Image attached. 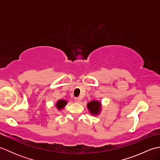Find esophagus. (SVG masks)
Here are the masks:
<instances>
[{"mask_svg": "<svg viewBox=\"0 0 160 160\" xmlns=\"http://www.w3.org/2000/svg\"><path fill=\"white\" fill-rule=\"evenodd\" d=\"M75 101L76 102H80V98H75Z\"/></svg>", "mask_w": 160, "mask_h": 160, "instance_id": "esophagus-1", "label": "esophagus"}]
</instances>
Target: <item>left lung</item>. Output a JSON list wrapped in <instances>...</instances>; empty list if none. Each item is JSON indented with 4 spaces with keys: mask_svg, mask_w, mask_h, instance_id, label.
Returning a JSON list of instances; mask_svg holds the SVG:
<instances>
[{
    "mask_svg": "<svg viewBox=\"0 0 160 160\" xmlns=\"http://www.w3.org/2000/svg\"><path fill=\"white\" fill-rule=\"evenodd\" d=\"M87 108L90 113L93 115H98L100 113L101 109V104L100 102L94 100L87 104Z\"/></svg>",
    "mask_w": 160,
    "mask_h": 160,
    "instance_id": "left-lung-1",
    "label": "left lung"
}]
</instances>
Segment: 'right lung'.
Here are the masks:
<instances>
[{
  "label": "right lung",
  "mask_w": 160,
  "mask_h": 160,
  "mask_svg": "<svg viewBox=\"0 0 160 160\" xmlns=\"http://www.w3.org/2000/svg\"><path fill=\"white\" fill-rule=\"evenodd\" d=\"M67 103V102L66 100H58L56 103V107L57 108H58V109H62V108H63L64 107H65Z\"/></svg>",
  "instance_id": "1"
}]
</instances>
